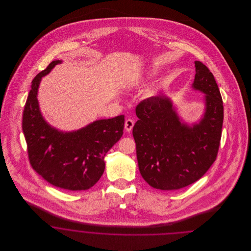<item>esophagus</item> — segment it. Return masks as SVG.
I'll list each match as a JSON object with an SVG mask.
<instances>
[{
  "mask_svg": "<svg viewBox=\"0 0 251 251\" xmlns=\"http://www.w3.org/2000/svg\"><path fill=\"white\" fill-rule=\"evenodd\" d=\"M133 125H134V121L132 120H127L125 121V129H126V131H131V129H132V127H133Z\"/></svg>",
  "mask_w": 251,
  "mask_h": 251,
  "instance_id": "1",
  "label": "esophagus"
}]
</instances>
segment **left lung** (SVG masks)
<instances>
[{
  "label": "left lung",
  "mask_w": 251,
  "mask_h": 251,
  "mask_svg": "<svg viewBox=\"0 0 251 251\" xmlns=\"http://www.w3.org/2000/svg\"><path fill=\"white\" fill-rule=\"evenodd\" d=\"M193 88L206 95L202 119L192 127L179 120L171 100L151 97L135 108L132 128L139 171L153 188L174 191L201 179L214 164L220 145L224 107L215 77L195 62Z\"/></svg>",
  "instance_id": "1"
}]
</instances>
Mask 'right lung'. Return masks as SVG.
Returning a JSON list of instances; mask_svg holds the SVG:
<instances>
[{
  "instance_id": "add662e5",
  "label": "right lung",
  "mask_w": 251,
  "mask_h": 251,
  "mask_svg": "<svg viewBox=\"0 0 251 251\" xmlns=\"http://www.w3.org/2000/svg\"><path fill=\"white\" fill-rule=\"evenodd\" d=\"M62 61H52L32 82L24 106L23 131L33 169L50 184L68 191L91 188L104 172V157L123 134L124 115L96 120L83 129L63 132L44 120L37 100L41 78Z\"/></svg>"
}]
</instances>
